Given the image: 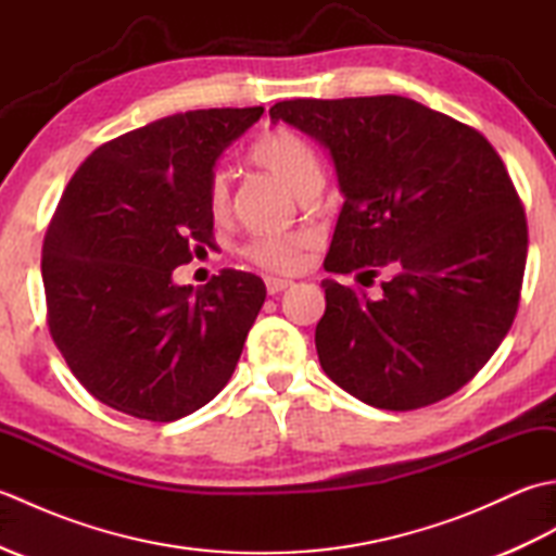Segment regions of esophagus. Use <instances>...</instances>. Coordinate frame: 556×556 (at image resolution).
I'll use <instances>...</instances> for the list:
<instances>
[{"label":"esophagus","instance_id":"34e87169","mask_svg":"<svg viewBox=\"0 0 556 556\" xmlns=\"http://www.w3.org/2000/svg\"><path fill=\"white\" fill-rule=\"evenodd\" d=\"M265 287H267V293L275 296V293H281V291H287L289 287H293V281L291 279H279V277H267Z\"/></svg>","mask_w":556,"mask_h":556}]
</instances>
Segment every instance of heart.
Listing matches in <instances>:
<instances>
[{"label":"heart","instance_id":"1","mask_svg":"<svg viewBox=\"0 0 556 556\" xmlns=\"http://www.w3.org/2000/svg\"><path fill=\"white\" fill-rule=\"evenodd\" d=\"M251 160L281 184H287L293 193L301 195L315 181H323L320 157L315 148L291 128H271L260 136L251 148ZM207 205L212 215H224L229 207V179L222 169L210 174L207 181ZM305 248L303 236H281V239H257L245 245V257L255 265L275 271H291L301 265Z\"/></svg>","mask_w":556,"mask_h":556}]
</instances>
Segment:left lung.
Wrapping results in <instances>:
<instances>
[{"label": "left lung", "instance_id": "1", "mask_svg": "<svg viewBox=\"0 0 556 556\" xmlns=\"http://www.w3.org/2000/svg\"><path fill=\"white\" fill-rule=\"evenodd\" d=\"M332 157L344 195L323 279L315 346L329 380L363 404L410 410L458 392L509 332L528 227L504 162L476 128L399 98L285 100L269 110ZM368 287V285H363Z\"/></svg>", "mask_w": 556, "mask_h": 556}]
</instances>
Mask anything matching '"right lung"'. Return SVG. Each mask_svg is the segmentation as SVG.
I'll use <instances>...</instances> for the list:
<instances>
[{"label":"right lung","mask_w":556,"mask_h":556,"mask_svg":"<svg viewBox=\"0 0 556 556\" xmlns=\"http://www.w3.org/2000/svg\"><path fill=\"white\" fill-rule=\"evenodd\" d=\"M263 112L164 116L100 146L71 176L42 245L47 323L104 406L172 422L229 382L267 296L263 279L224 269L193 289L172 275L193 245H210V174Z\"/></svg>","instance_id":"obj_1"}]
</instances>
